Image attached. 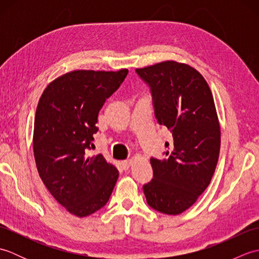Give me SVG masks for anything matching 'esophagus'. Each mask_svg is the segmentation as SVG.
<instances>
[{"label": "esophagus", "instance_id": "1", "mask_svg": "<svg viewBox=\"0 0 259 259\" xmlns=\"http://www.w3.org/2000/svg\"><path fill=\"white\" fill-rule=\"evenodd\" d=\"M131 163H133V160L131 159H126V160L121 161V166H122L123 169H128L131 166Z\"/></svg>", "mask_w": 259, "mask_h": 259}]
</instances>
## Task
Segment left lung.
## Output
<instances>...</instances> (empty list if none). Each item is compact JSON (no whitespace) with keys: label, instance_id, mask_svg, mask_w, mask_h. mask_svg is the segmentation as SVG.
Here are the masks:
<instances>
[{"label":"left lung","instance_id":"left-lung-1","mask_svg":"<svg viewBox=\"0 0 259 259\" xmlns=\"http://www.w3.org/2000/svg\"><path fill=\"white\" fill-rule=\"evenodd\" d=\"M150 87L158 122L172 134L167 158H151L153 178L144 186L148 205L179 214L210 184L221 151V125L205 78L190 65L163 61L136 69Z\"/></svg>","mask_w":259,"mask_h":259}]
</instances>
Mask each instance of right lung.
Instances as JSON below:
<instances>
[{
	"instance_id": "obj_1",
	"label": "right lung",
	"mask_w": 259,
	"mask_h": 259,
	"mask_svg": "<svg viewBox=\"0 0 259 259\" xmlns=\"http://www.w3.org/2000/svg\"><path fill=\"white\" fill-rule=\"evenodd\" d=\"M128 70H74L53 80L38 100L33 152L37 172L60 205L87 217L108 202L119 171L102 155L88 156L98 114Z\"/></svg>"
}]
</instances>
